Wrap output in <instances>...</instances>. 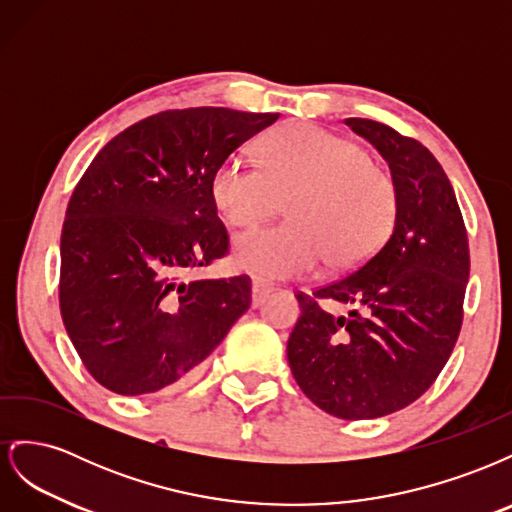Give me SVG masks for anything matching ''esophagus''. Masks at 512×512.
<instances>
[{"label": "esophagus", "mask_w": 512, "mask_h": 512, "mask_svg": "<svg viewBox=\"0 0 512 512\" xmlns=\"http://www.w3.org/2000/svg\"><path fill=\"white\" fill-rule=\"evenodd\" d=\"M269 292H273L271 284H265L262 280H252V303L254 305H260L262 301H265Z\"/></svg>", "instance_id": "esophagus-1"}]
</instances>
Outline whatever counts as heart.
I'll list each match as a JSON object with an SVG mask.
<instances>
[{
  "label": "heart",
  "instance_id": "heart-1",
  "mask_svg": "<svg viewBox=\"0 0 512 512\" xmlns=\"http://www.w3.org/2000/svg\"><path fill=\"white\" fill-rule=\"evenodd\" d=\"M211 200L235 228H250L282 209L290 220L239 237L232 260L267 280L361 265L389 239L397 220L391 175L348 138L312 123L273 130L260 164L230 156L211 175Z\"/></svg>",
  "mask_w": 512,
  "mask_h": 512
}]
</instances>
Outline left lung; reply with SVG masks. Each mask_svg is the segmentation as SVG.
Returning <instances> with one entry per match:
<instances>
[{
    "label": "left lung",
    "instance_id": "obj_1",
    "mask_svg": "<svg viewBox=\"0 0 512 512\" xmlns=\"http://www.w3.org/2000/svg\"><path fill=\"white\" fill-rule=\"evenodd\" d=\"M346 126L389 162L397 220L365 265L314 297L297 294L301 316L286 352L294 380L320 410L363 421L410 406L438 378L459 337L470 250L455 190L433 153L378 121L352 117ZM322 302L349 314L331 315Z\"/></svg>",
    "mask_w": 512,
    "mask_h": 512
}]
</instances>
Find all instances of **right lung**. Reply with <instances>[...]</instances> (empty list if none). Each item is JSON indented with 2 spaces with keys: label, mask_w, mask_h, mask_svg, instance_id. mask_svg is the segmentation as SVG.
<instances>
[{
  "label": "right lung",
  "mask_w": 512,
  "mask_h": 512,
  "mask_svg": "<svg viewBox=\"0 0 512 512\" xmlns=\"http://www.w3.org/2000/svg\"><path fill=\"white\" fill-rule=\"evenodd\" d=\"M280 113L164 111L108 141L68 203L59 307L104 389L149 395L190 382L252 303L247 275L192 280L228 250L211 175Z\"/></svg>",
  "instance_id": "1"
}]
</instances>
